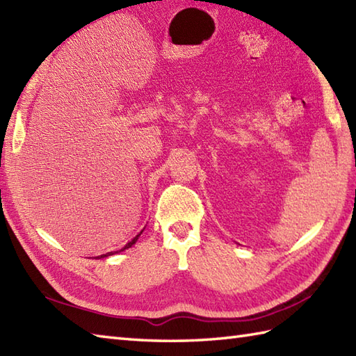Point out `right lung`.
<instances>
[{"instance_id":"obj_1","label":"right lung","mask_w":356,"mask_h":356,"mask_svg":"<svg viewBox=\"0 0 356 356\" xmlns=\"http://www.w3.org/2000/svg\"><path fill=\"white\" fill-rule=\"evenodd\" d=\"M140 234H142V231H140V232L138 234V236H136V237H134V238H133L131 241H128V243H127V245H125V246H124L122 249H120V251H125V249H128V248H131V246H133V245L136 243V241H138V238H139V236H140ZM107 255H111V254L108 252V254H105V255H101V257H107Z\"/></svg>"}]
</instances>
